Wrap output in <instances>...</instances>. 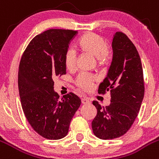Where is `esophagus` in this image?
Returning <instances> with one entry per match:
<instances>
[{"label":"esophagus","instance_id":"34e87169","mask_svg":"<svg viewBox=\"0 0 159 159\" xmlns=\"http://www.w3.org/2000/svg\"><path fill=\"white\" fill-rule=\"evenodd\" d=\"M81 102H82V103H84V104H88V103H90V101L88 98H84L81 99Z\"/></svg>","mask_w":159,"mask_h":159}]
</instances>
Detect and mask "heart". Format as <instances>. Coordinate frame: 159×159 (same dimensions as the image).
Masks as SVG:
<instances>
[{"label": "heart", "mask_w": 159, "mask_h": 159, "mask_svg": "<svg viewBox=\"0 0 159 159\" xmlns=\"http://www.w3.org/2000/svg\"><path fill=\"white\" fill-rule=\"evenodd\" d=\"M77 46L82 52L96 58L99 66H104L110 61L111 52L106 40L93 33H86L77 42ZM64 64L68 71H74L76 68V54L72 49L67 50L64 56ZM96 77L82 73L78 76L76 84L84 91H91L93 88Z\"/></svg>", "instance_id": "b5f03b06"}]
</instances>
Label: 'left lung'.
Instances as JSON below:
<instances>
[{"instance_id":"obj_1","label":"left lung","mask_w":159,"mask_h":159,"mask_svg":"<svg viewBox=\"0 0 159 159\" xmlns=\"http://www.w3.org/2000/svg\"><path fill=\"white\" fill-rule=\"evenodd\" d=\"M113 59L98 93L110 91L109 106L102 107L93 101L98 113L91 126L101 139H113L124 135L134 123L144 98L145 87L141 59L126 34L116 32L113 37Z\"/></svg>"}]
</instances>
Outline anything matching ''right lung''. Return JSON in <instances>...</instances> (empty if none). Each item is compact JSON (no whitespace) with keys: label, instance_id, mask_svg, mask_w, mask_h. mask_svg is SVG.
Here are the masks:
<instances>
[{"label":"right lung","instance_id":"obj_1","mask_svg":"<svg viewBox=\"0 0 159 159\" xmlns=\"http://www.w3.org/2000/svg\"><path fill=\"white\" fill-rule=\"evenodd\" d=\"M77 31L51 29L35 36L23 52L18 71V88L25 116L33 129L48 139L68 134L81 105L73 93L60 99L53 78L66 74L64 56Z\"/></svg>","mask_w":159,"mask_h":159}]
</instances>
